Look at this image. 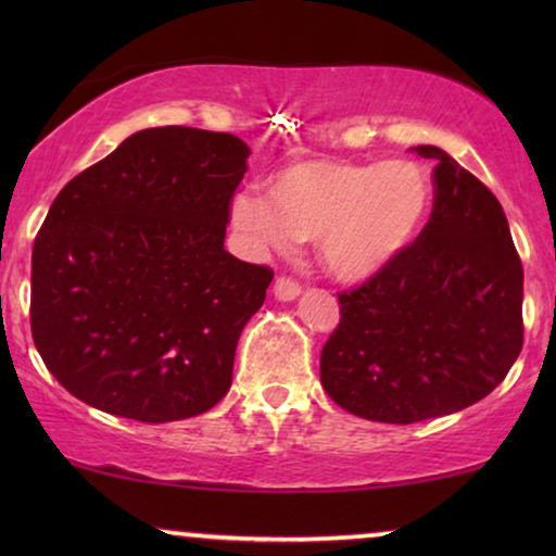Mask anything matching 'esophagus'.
<instances>
[{
  "label": "esophagus",
  "instance_id": "obj_1",
  "mask_svg": "<svg viewBox=\"0 0 556 556\" xmlns=\"http://www.w3.org/2000/svg\"><path fill=\"white\" fill-rule=\"evenodd\" d=\"M273 291H276V299L280 301H293L301 293V283L291 276H280L276 286H273Z\"/></svg>",
  "mask_w": 556,
  "mask_h": 556
}]
</instances>
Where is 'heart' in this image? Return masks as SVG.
I'll list each match as a JSON object with an SVG mask.
<instances>
[{
    "instance_id": "b5f03b06",
    "label": "heart",
    "mask_w": 556,
    "mask_h": 556,
    "mask_svg": "<svg viewBox=\"0 0 556 556\" xmlns=\"http://www.w3.org/2000/svg\"><path fill=\"white\" fill-rule=\"evenodd\" d=\"M430 202V177L415 162L306 159L273 174L268 197H235L232 223L250 240L278 250L293 238L318 240L326 270L356 283L405 253Z\"/></svg>"
}]
</instances>
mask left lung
Returning <instances> with one entry per match:
<instances>
[{"instance_id":"left-lung-1","label":"left lung","mask_w":556,"mask_h":556,"mask_svg":"<svg viewBox=\"0 0 556 556\" xmlns=\"http://www.w3.org/2000/svg\"><path fill=\"white\" fill-rule=\"evenodd\" d=\"M432 212L384 270L339 293L321 384L346 413L409 425L476 405L523 346V268L489 187L438 147Z\"/></svg>"}]
</instances>
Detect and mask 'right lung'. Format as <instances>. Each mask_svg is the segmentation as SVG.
I'll list each match as a JSON object with an SVG mask.
<instances>
[{
    "instance_id": "add662e5",
    "label": "right lung",
    "mask_w": 556,
    "mask_h": 556,
    "mask_svg": "<svg viewBox=\"0 0 556 556\" xmlns=\"http://www.w3.org/2000/svg\"><path fill=\"white\" fill-rule=\"evenodd\" d=\"M248 143L147 128L67 181L33 248L29 324L73 397L139 422L207 413L273 270L225 250Z\"/></svg>"
}]
</instances>
